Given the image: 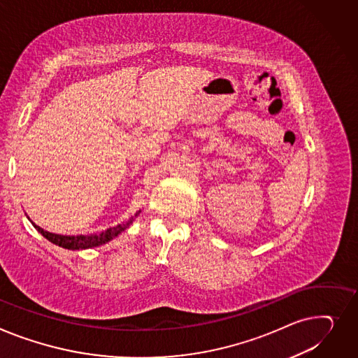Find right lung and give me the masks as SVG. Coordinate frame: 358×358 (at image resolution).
I'll return each instance as SVG.
<instances>
[{
	"mask_svg": "<svg viewBox=\"0 0 358 358\" xmlns=\"http://www.w3.org/2000/svg\"><path fill=\"white\" fill-rule=\"evenodd\" d=\"M141 213L136 211L135 217L138 216V214ZM135 217H131L127 223H121L117 224L115 227H109L106 229L105 231H101V233H96V234H79V236H66V234H56V233H50V231H45L44 229H41L40 226H37L36 223H33L30 220V217L27 216V219L31 222V224L34 226V229L43 236L45 237L47 241L52 242L53 245L56 246H60L63 249H69V250H85V249H90V248H98L101 245H105L108 242H110L112 239H115V237L117 234H121L122 231H125L131 223L134 222Z\"/></svg>",
	"mask_w": 358,
	"mask_h": 358,
	"instance_id": "obj_1",
	"label": "right lung"
}]
</instances>
